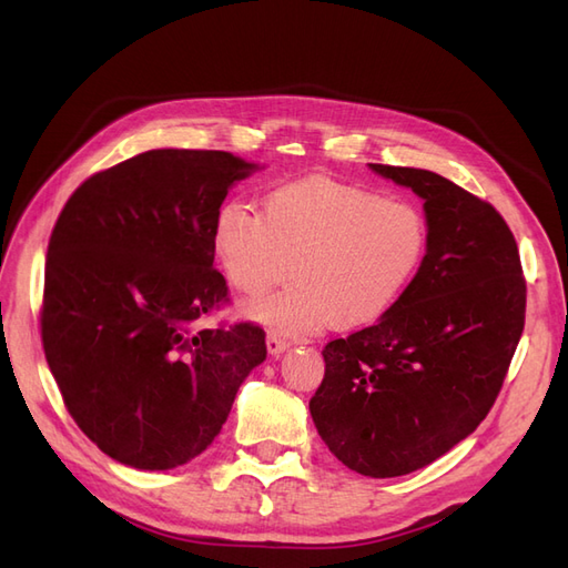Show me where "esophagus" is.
Returning a JSON list of instances; mask_svg holds the SVG:
<instances>
[{
    "label": "esophagus",
    "mask_w": 568,
    "mask_h": 568,
    "mask_svg": "<svg viewBox=\"0 0 568 568\" xmlns=\"http://www.w3.org/2000/svg\"><path fill=\"white\" fill-rule=\"evenodd\" d=\"M265 343H267V351H270L272 355H280V353H284V351L288 348V341L282 338V336H277V334H267Z\"/></svg>",
    "instance_id": "obj_1"
}]
</instances>
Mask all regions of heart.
Instances as JSON below:
<instances>
[{"instance_id":"obj_1","label":"heart","mask_w":568,"mask_h":568,"mask_svg":"<svg viewBox=\"0 0 568 568\" xmlns=\"http://www.w3.org/2000/svg\"><path fill=\"white\" fill-rule=\"evenodd\" d=\"M428 239L419 205L329 178L272 189L265 215L232 199L213 225L217 261L242 294L261 296L296 267V284L248 305L286 336L382 320L415 282Z\"/></svg>"}]
</instances>
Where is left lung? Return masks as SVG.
<instances>
[{"label": "left lung", "instance_id": "1", "mask_svg": "<svg viewBox=\"0 0 568 568\" xmlns=\"http://www.w3.org/2000/svg\"><path fill=\"white\" fill-rule=\"evenodd\" d=\"M424 199L428 251L379 322L324 346L317 434L348 469L417 471L486 419L526 320V277L505 217L432 170L369 163Z\"/></svg>", "mask_w": 568, "mask_h": 568}]
</instances>
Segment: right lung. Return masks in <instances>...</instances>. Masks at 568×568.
I'll return each mask as SVG.
<instances>
[{
    "label": "right lung",
    "instance_id": "1",
    "mask_svg": "<svg viewBox=\"0 0 568 568\" xmlns=\"http://www.w3.org/2000/svg\"><path fill=\"white\" fill-rule=\"evenodd\" d=\"M255 165L227 151L153 149L84 180L49 236L40 329L65 409L101 453L163 471L201 455L267 355L213 267L227 189Z\"/></svg>",
    "mask_w": 568,
    "mask_h": 568
}]
</instances>
